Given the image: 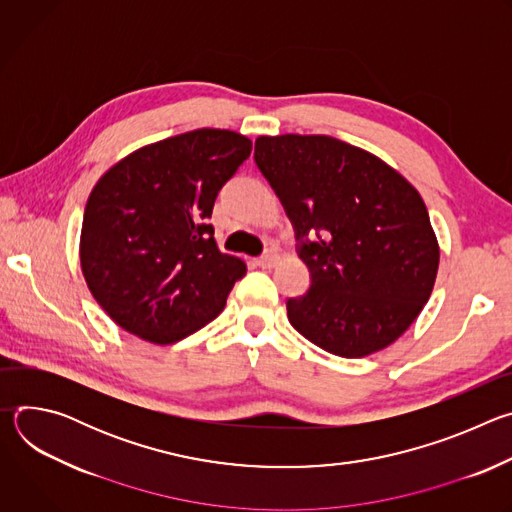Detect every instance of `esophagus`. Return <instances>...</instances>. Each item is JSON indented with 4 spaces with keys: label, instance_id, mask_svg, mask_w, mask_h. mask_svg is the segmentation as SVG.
Masks as SVG:
<instances>
[{
    "label": "esophagus",
    "instance_id": "1",
    "mask_svg": "<svg viewBox=\"0 0 512 512\" xmlns=\"http://www.w3.org/2000/svg\"><path fill=\"white\" fill-rule=\"evenodd\" d=\"M277 261H279L277 251L269 249V251H265V253L257 259V265H259V267H263V269H271L273 265H277Z\"/></svg>",
    "mask_w": 512,
    "mask_h": 512
}]
</instances>
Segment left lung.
<instances>
[{
  "label": "left lung",
  "instance_id": "1",
  "mask_svg": "<svg viewBox=\"0 0 512 512\" xmlns=\"http://www.w3.org/2000/svg\"><path fill=\"white\" fill-rule=\"evenodd\" d=\"M255 164L310 269V289L287 300L289 324L344 358L395 342L427 304L440 263L419 192L377 156L328 135L259 137Z\"/></svg>",
  "mask_w": 512,
  "mask_h": 512
}]
</instances>
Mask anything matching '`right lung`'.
Masks as SVG:
<instances>
[{"mask_svg":"<svg viewBox=\"0 0 512 512\" xmlns=\"http://www.w3.org/2000/svg\"><path fill=\"white\" fill-rule=\"evenodd\" d=\"M251 148L241 133L196 129L145 145L97 182L81 267L123 330L172 344L223 312L245 263L218 251L208 218Z\"/></svg>","mask_w":512,"mask_h":512,"instance_id":"1","label":"right lung"}]
</instances>
